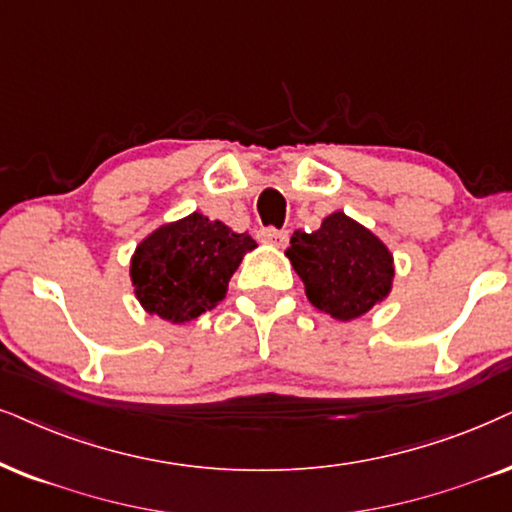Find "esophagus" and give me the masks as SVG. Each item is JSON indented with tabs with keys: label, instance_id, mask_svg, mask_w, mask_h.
I'll use <instances>...</instances> for the list:
<instances>
[{
	"label": "esophagus",
	"instance_id": "34e87169",
	"mask_svg": "<svg viewBox=\"0 0 512 512\" xmlns=\"http://www.w3.org/2000/svg\"><path fill=\"white\" fill-rule=\"evenodd\" d=\"M262 243L267 245H274V248H286L288 245V231H278L274 226H267V229H262L260 234H257Z\"/></svg>",
	"mask_w": 512,
	"mask_h": 512
}]
</instances>
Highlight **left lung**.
<instances>
[{"instance_id": "1", "label": "left lung", "mask_w": 512, "mask_h": 512, "mask_svg": "<svg viewBox=\"0 0 512 512\" xmlns=\"http://www.w3.org/2000/svg\"><path fill=\"white\" fill-rule=\"evenodd\" d=\"M286 257L302 278L307 300L338 321H354L392 293L390 248L345 212H333L312 234L295 231Z\"/></svg>"}]
</instances>
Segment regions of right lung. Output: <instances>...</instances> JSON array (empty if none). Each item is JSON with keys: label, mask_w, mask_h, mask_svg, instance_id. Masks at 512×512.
<instances>
[{"label": "right lung", "mask_w": 512, "mask_h": 512, "mask_svg": "<svg viewBox=\"0 0 512 512\" xmlns=\"http://www.w3.org/2000/svg\"><path fill=\"white\" fill-rule=\"evenodd\" d=\"M255 248L248 234L203 212L160 224L129 260L134 297L146 314L184 326L224 300L229 278Z\"/></svg>", "instance_id": "right-lung-1"}]
</instances>
